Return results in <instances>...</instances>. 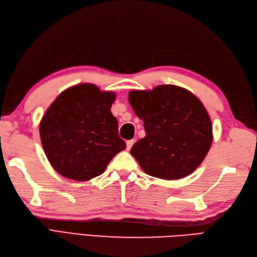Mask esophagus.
<instances>
[{
    "instance_id": "34e87169",
    "label": "esophagus",
    "mask_w": 257,
    "mask_h": 257,
    "mask_svg": "<svg viewBox=\"0 0 257 257\" xmlns=\"http://www.w3.org/2000/svg\"><path fill=\"white\" fill-rule=\"evenodd\" d=\"M134 143H135V142L133 141V139H131V141H127V142H126V149H127L128 151L131 150V148H132V147H133Z\"/></svg>"
}]
</instances>
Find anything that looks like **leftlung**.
<instances>
[{"label":"left lung","mask_w":257,"mask_h":257,"mask_svg":"<svg viewBox=\"0 0 257 257\" xmlns=\"http://www.w3.org/2000/svg\"><path fill=\"white\" fill-rule=\"evenodd\" d=\"M128 102L144 121L146 136L131 149L144 172L165 180L192 174L206 158L213 138L203 103L173 84L131 91Z\"/></svg>","instance_id":"obj_1"}]
</instances>
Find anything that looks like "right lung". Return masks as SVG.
Segmentation results:
<instances>
[{
	"mask_svg": "<svg viewBox=\"0 0 257 257\" xmlns=\"http://www.w3.org/2000/svg\"><path fill=\"white\" fill-rule=\"evenodd\" d=\"M115 94L95 84L63 91L40 123L41 141L57 173L75 181L102 175L116 153L126 148L110 111Z\"/></svg>",
	"mask_w": 257,
	"mask_h": 257,
	"instance_id": "1",
	"label": "right lung"
}]
</instances>
